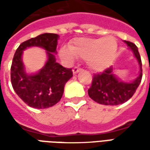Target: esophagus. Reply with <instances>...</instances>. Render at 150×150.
Instances as JSON below:
<instances>
[{
    "instance_id": "obj_1",
    "label": "esophagus",
    "mask_w": 150,
    "mask_h": 150,
    "mask_svg": "<svg viewBox=\"0 0 150 150\" xmlns=\"http://www.w3.org/2000/svg\"><path fill=\"white\" fill-rule=\"evenodd\" d=\"M81 70H82L81 68H79V67H74V68H73L72 71H73V74H74V75H75V74H77L78 72L80 71Z\"/></svg>"
}]
</instances>
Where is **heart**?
<instances>
[{
    "label": "heart",
    "mask_w": 150,
    "mask_h": 150,
    "mask_svg": "<svg viewBox=\"0 0 150 150\" xmlns=\"http://www.w3.org/2000/svg\"><path fill=\"white\" fill-rule=\"evenodd\" d=\"M118 43L115 37L108 35L104 38H76L68 47H62L60 56L70 61L76 57L87 59L89 68L95 71H102L108 68L117 52Z\"/></svg>",
    "instance_id": "1"
}]
</instances>
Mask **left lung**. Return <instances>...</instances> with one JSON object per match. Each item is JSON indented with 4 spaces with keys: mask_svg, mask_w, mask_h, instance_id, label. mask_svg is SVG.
<instances>
[{
    "mask_svg": "<svg viewBox=\"0 0 150 150\" xmlns=\"http://www.w3.org/2000/svg\"><path fill=\"white\" fill-rule=\"evenodd\" d=\"M135 57L140 71L137 77L130 83L121 81L113 73L112 67L106 69L104 72L95 74L91 88L88 89V96L98 104L104 105H118L129 100L136 92L142 78V64L138 48L131 42L124 41Z\"/></svg>",
    "mask_w": 150,
    "mask_h": 150,
    "instance_id": "1",
    "label": "left lung"
}]
</instances>
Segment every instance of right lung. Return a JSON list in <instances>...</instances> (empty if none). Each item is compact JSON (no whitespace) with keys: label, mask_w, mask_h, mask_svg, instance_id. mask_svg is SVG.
Masks as SVG:
<instances>
[{"label":"right lung","mask_w":150,"mask_h":150,"mask_svg":"<svg viewBox=\"0 0 150 150\" xmlns=\"http://www.w3.org/2000/svg\"><path fill=\"white\" fill-rule=\"evenodd\" d=\"M59 36L56 34H40L18 46L11 66V83L19 97L30 107L42 109L52 107L63 94L66 83L73 76L71 69L56 62V48ZM37 46L46 50L47 61L39 72L27 74L22 62V54L29 47Z\"/></svg>","instance_id":"1"}]
</instances>
